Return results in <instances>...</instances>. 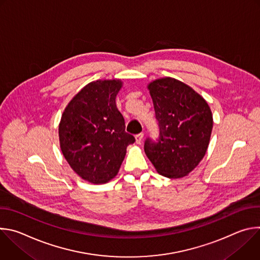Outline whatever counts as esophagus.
I'll return each instance as SVG.
<instances>
[{
	"label": "esophagus",
	"instance_id": "1",
	"mask_svg": "<svg viewBox=\"0 0 260 260\" xmlns=\"http://www.w3.org/2000/svg\"><path fill=\"white\" fill-rule=\"evenodd\" d=\"M143 138H144V134L143 133H140V134L136 135V143L137 144H141L142 141H143Z\"/></svg>",
	"mask_w": 260,
	"mask_h": 260
}]
</instances>
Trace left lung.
Returning a JSON list of instances; mask_svg holds the SVG:
<instances>
[{
  "label": "left lung",
  "mask_w": 260,
  "mask_h": 260,
  "mask_svg": "<svg viewBox=\"0 0 260 260\" xmlns=\"http://www.w3.org/2000/svg\"><path fill=\"white\" fill-rule=\"evenodd\" d=\"M158 121L159 137L147 138L144 150L157 173L168 178L188 175L205 156L213 115L205 99L190 86L171 78L148 85Z\"/></svg>",
  "instance_id": "obj_1"
}]
</instances>
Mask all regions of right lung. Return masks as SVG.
I'll use <instances>...</instances> for the list:
<instances>
[{"mask_svg":"<svg viewBox=\"0 0 260 260\" xmlns=\"http://www.w3.org/2000/svg\"><path fill=\"white\" fill-rule=\"evenodd\" d=\"M122 86L119 79L96 80L84 86L66 107L58 126L61 152L70 167L83 180L103 184L113 179L135 137L115 99Z\"/></svg>","mask_w":260,"mask_h":260,"instance_id":"1","label":"right lung"}]
</instances>
